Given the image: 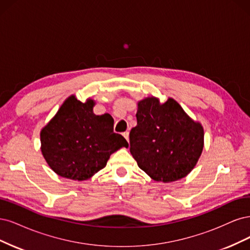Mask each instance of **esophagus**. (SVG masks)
Instances as JSON below:
<instances>
[{"instance_id": "34e87169", "label": "esophagus", "mask_w": 250, "mask_h": 250, "mask_svg": "<svg viewBox=\"0 0 250 250\" xmlns=\"http://www.w3.org/2000/svg\"><path fill=\"white\" fill-rule=\"evenodd\" d=\"M123 135H124L125 138L126 139V141L128 142V132H125V133H123Z\"/></svg>"}]
</instances>
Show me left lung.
Here are the masks:
<instances>
[{"mask_svg":"<svg viewBox=\"0 0 250 250\" xmlns=\"http://www.w3.org/2000/svg\"><path fill=\"white\" fill-rule=\"evenodd\" d=\"M137 125L130 132V151L139 168L157 182L185 178L204 148V128L173 99L138 103Z\"/></svg>","mask_w":250,"mask_h":250,"instance_id":"1","label":"left lung"}]
</instances>
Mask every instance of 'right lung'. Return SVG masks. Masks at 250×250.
I'll list each match as a JSON object with an SVG mask.
<instances>
[{"mask_svg":"<svg viewBox=\"0 0 250 250\" xmlns=\"http://www.w3.org/2000/svg\"><path fill=\"white\" fill-rule=\"evenodd\" d=\"M93 106L92 100L81 103L71 95L40 133L45 161L63 178L89 179L107 165L113 152L128 146L113 132L111 115H95Z\"/></svg>","mask_w":250,"mask_h":250,"instance_id":"add662e5","label":"right lung"}]
</instances>
